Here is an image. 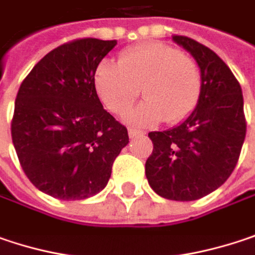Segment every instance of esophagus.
Wrapping results in <instances>:
<instances>
[{
  "instance_id": "1",
  "label": "esophagus",
  "mask_w": 255,
  "mask_h": 255,
  "mask_svg": "<svg viewBox=\"0 0 255 255\" xmlns=\"http://www.w3.org/2000/svg\"><path fill=\"white\" fill-rule=\"evenodd\" d=\"M143 135H145V132H143V130H139V129H133V128H130V129H129V136H130V137L143 136Z\"/></svg>"
}]
</instances>
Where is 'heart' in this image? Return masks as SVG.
<instances>
[{
	"instance_id": "heart-1",
	"label": "heart",
	"mask_w": 255,
	"mask_h": 255,
	"mask_svg": "<svg viewBox=\"0 0 255 255\" xmlns=\"http://www.w3.org/2000/svg\"><path fill=\"white\" fill-rule=\"evenodd\" d=\"M94 87L103 104L115 115L126 113L139 96L145 101L126 115L135 126L170 125L193 113L202 96L203 75L199 62L178 47L145 42L125 49L119 64L103 61L94 72Z\"/></svg>"
}]
</instances>
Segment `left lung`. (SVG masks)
<instances>
[{"label": "left lung", "mask_w": 255, "mask_h": 255, "mask_svg": "<svg viewBox=\"0 0 255 255\" xmlns=\"http://www.w3.org/2000/svg\"><path fill=\"white\" fill-rule=\"evenodd\" d=\"M199 62L202 96L189 118L164 132H149L152 154L145 174L161 197L190 202L221 187L232 174L246 139L241 85L228 65L208 46L174 34Z\"/></svg>", "instance_id": "1"}]
</instances>
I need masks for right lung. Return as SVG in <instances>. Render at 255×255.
<instances>
[{
    "mask_svg": "<svg viewBox=\"0 0 255 255\" xmlns=\"http://www.w3.org/2000/svg\"><path fill=\"white\" fill-rule=\"evenodd\" d=\"M116 40L75 39L45 55L23 80L11 137L20 165L40 191L61 200L97 194L112 174L126 126L103 109L94 72Z\"/></svg>",
    "mask_w": 255,
    "mask_h": 255,
    "instance_id": "1",
    "label": "right lung"
}]
</instances>
